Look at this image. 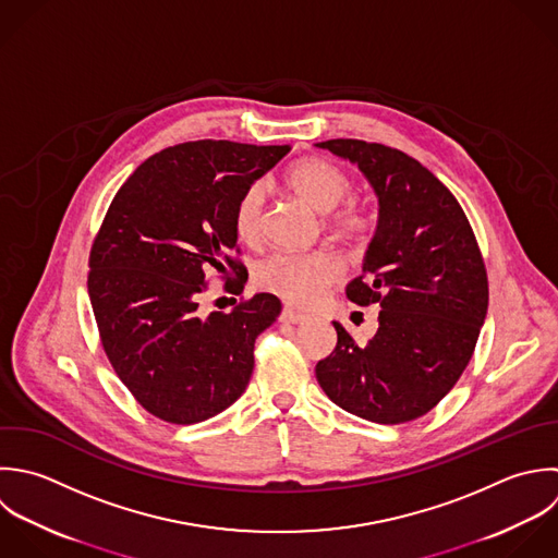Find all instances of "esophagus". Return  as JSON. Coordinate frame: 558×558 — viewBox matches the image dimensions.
Returning <instances> with one entry per match:
<instances>
[{
	"mask_svg": "<svg viewBox=\"0 0 558 558\" xmlns=\"http://www.w3.org/2000/svg\"><path fill=\"white\" fill-rule=\"evenodd\" d=\"M280 319L282 322H287V324H304L308 317L304 315V313H298V311H293V308H282V313H280Z\"/></svg>",
	"mask_w": 558,
	"mask_h": 558,
	"instance_id": "34e87169",
	"label": "esophagus"
}]
</instances>
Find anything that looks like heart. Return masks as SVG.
<instances>
[{"mask_svg": "<svg viewBox=\"0 0 558 558\" xmlns=\"http://www.w3.org/2000/svg\"><path fill=\"white\" fill-rule=\"evenodd\" d=\"M289 189L308 202L313 208L328 213V223L348 236L363 234L369 228V217L356 202L341 204L352 189L348 173L335 162L317 156L293 162L284 175ZM263 204L265 191L260 184L247 186L234 204V234L245 245H256L263 239ZM343 267L328 252L291 254L278 252L265 258L254 274L258 289L282 298L295 306H313L341 278Z\"/></svg>", "mask_w": 558, "mask_h": 558, "instance_id": "1", "label": "heart"}]
</instances>
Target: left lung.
<instances>
[{
    "label": "left lung",
    "mask_w": 558,
    "mask_h": 558,
    "mask_svg": "<svg viewBox=\"0 0 558 558\" xmlns=\"http://www.w3.org/2000/svg\"><path fill=\"white\" fill-rule=\"evenodd\" d=\"M317 145L356 162L378 195V228L345 295L383 308L365 345L332 322L337 348L317 363V383L363 420H417L457 385L487 317L489 280L476 234L450 189L413 156L359 138Z\"/></svg>",
    "instance_id": "left-lung-1"
}]
</instances>
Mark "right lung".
<instances>
[{
    "mask_svg": "<svg viewBox=\"0 0 558 558\" xmlns=\"http://www.w3.org/2000/svg\"><path fill=\"white\" fill-rule=\"evenodd\" d=\"M289 149L213 138L165 147L121 184L93 239L86 284L101 348L132 398L167 424L234 404L256 337L280 315L271 293L208 315L199 298L215 276L241 295L234 204Z\"/></svg>",
    "mask_w": 558,
    "mask_h": 558,
    "instance_id": "add662e5",
    "label": "right lung"
}]
</instances>
